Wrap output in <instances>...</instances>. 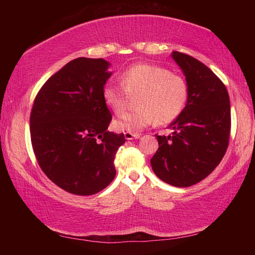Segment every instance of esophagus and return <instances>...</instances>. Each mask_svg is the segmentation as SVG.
Returning <instances> with one entry per match:
<instances>
[{
  "mask_svg": "<svg viewBox=\"0 0 255 255\" xmlns=\"http://www.w3.org/2000/svg\"><path fill=\"white\" fill-rule=\"evenodd\" d=\"M139 137H140L139 133H132V132H128V131L125 132V138H126L127 140L136 139V138H139Z\"/></svg>",
  "mask_w": 255,
  "mask_h": 255,
  "instance_id": "34e87169",
  "label": "esophagus"
}]
</instances>
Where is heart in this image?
Returning <instances> with one entry per match:
<instances>
[{
	"label": "heart",
	"instance_id": "heart-1",
	"mask_svg": "<svg viewBox=\"0 0 255 255\" xmlns=\"http://www.w3.org/2000/svg\"><path fill=\"white\" fill-rule=\"evenodd\" d=\"M137 110L127 111L114 120L116 130L138 132L154 125H166L178 117L188 98V86L182 77L152 64H137L122 75V84L108 83L103 100L119 114L129 97H136Z\"/></svg>",
	"mask_w": 255,
	"mask_h": 255
}]
</instances>
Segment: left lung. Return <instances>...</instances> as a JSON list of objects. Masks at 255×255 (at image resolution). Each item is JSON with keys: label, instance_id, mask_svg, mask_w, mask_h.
<instances>
[{"label": "left lung", "instance_id": "obj_1", "mask_svg": "<svg viewBox=\"0 0 255 255\" xmlns=\"http://www.w3.org/2000/svg\"><path fill=\"white\" fill-rule=\"evenodd\" d=\"M187 80L188 100L170 127L169 136L155 135L158 149L150 158L154 173L174 187H190L208 176L226 153L231 105L225 84L199 60L173 51Z\"/></svg>", "mask_w": 255, "mask_h": 255}]
</instances>
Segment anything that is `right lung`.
Returning <instances> with one entry per match:
<instances>
[{
    "mask_svg": "<svg viewBox=\"0 0 255 255\" xmlns=\"http://www.w3.org/2000/svg\"><path fill=\"white\" fill-rule=\"evenodd\" d=\"M103 58L71 60L50 76L33 101L30 137L44 173L65 191L100 192L115 179V157L126 139L108 131L112 119L103 100L111 76Z\"/></svg>",
    "mask_w": 255,
    "mask_h": 255,
    "instance_id": "1",
    "label": "right lung"
}]
</instances>
